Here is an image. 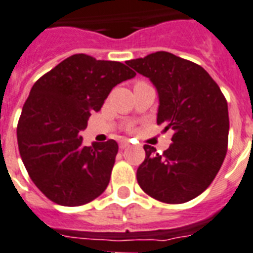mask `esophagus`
I'll return each instance as SVG.
<instances>
[{
  "mask_svg": "<svg viewBox=\"0 0 253 253\" xmlns=\"http://www.w3.org/2000/svg\"><path fill=\"white\" fill-rule=\"evenodd\" d=\"M129 146H130L129 141H122V142H120V149H122V150L126 149V147H129Z\"/></svg>",
  "mask_w": 253,
  "mask_h": 253,
  "instance_id": "1",
  "label": "esophagus"
}]
</instances>
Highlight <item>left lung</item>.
Segmentation results:
<instances>
[{
    "instance_id": "obj_1",
    "label": "left lung",
    "mask_w": 253,
    "mask_h": 253,
    "mask_svg": "<svg viewBox=\"0 0 253 253\" xmlns=\"http://www.w3.org/2000/svg\"><path fill=\"white\" fill-rule=\"evenodd\" d=\"M126 64L156 87V122L166 131L173 130V143L163 155L143 146L146 158L137 169V181L154 199L189 202L210 186L226 156V99L203 67L174 54L156 51Z\"/></svg>"
}]
</instances>
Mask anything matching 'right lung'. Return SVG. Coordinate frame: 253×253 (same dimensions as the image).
Instances as JSON below:
<instances>
[{"mask_svg":"<svg viewBox=\"0 0 253 253\" xmlns=\"http://www.w3.org/2000/svg\"><path fill=\"white\" fill-rule=\"evenodd\" d=\"M120 62L75 54L40 77L18 123V146L33 183L60 206L86 204L103 193L118 154L116 141L83 145L80 131L112 87L133 79Z\"/></svg>","mask_w":253,"mask_h":253,"instance_id":"1","label":"right lung"}]
</instances>
